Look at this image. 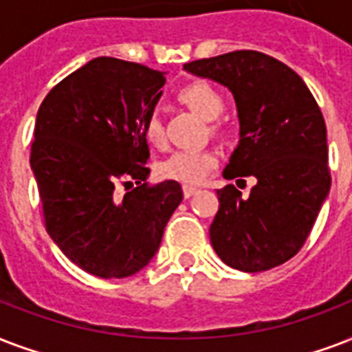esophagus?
I'll use <instances>...</instances> for the list:
<instances>
[{"label": "esophagus", "instance_id": "obj_1", "mask_svg": "<svg viewBox=\"0 0 352 352\" xmlns=\"http://www.w3.org/2000/svg\"><path fill=\"white\" fill-rule=\"evenodd\" d=\"M197 192V188L195 186H190V184H182V194H184V197H192V195Z\"/></svg>", "mask_w": 352, "mask_h": 352}]
</instances>
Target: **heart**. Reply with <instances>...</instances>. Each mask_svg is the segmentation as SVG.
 I'll return each mask as SVG.
<instances>
[{"label":"heart","instance_id":"obj_1","mask_svg":"<svg viewBox=\"0 0 352 352\" xmlns=\"http://www.w3.org/2000/svg\"><path fill=\"white\" fill-rule=\"evenodd\" d=\"M177 99L205 120H216L225 109L223 96L206 80H195V82L182 87L177 92ZM142 131L151 146L164 144V125L157 114H149L146 118ZM212 131L219 133V127L214 125ZM216 160H218L216 153L208 151V149H201V151H184L182 149V151L171 153L170 157L158 164V175L170 179V181L195 184L205 179L206 173L216 166Z\"/></svg>","mask_w":352,"mask_h":352}]
</instances>
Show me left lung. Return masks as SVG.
Returning <instances> with one entry per match:
<instances>
[{"label":"left lung","instance_id":"8db88e82","mask_svg":"<svg viewBox=\"0 0 352 352\" xmlns=\"http://www.w3.org/2000/svg\"><path fill=\"white\" fill-rule=\"evenodd\" d=\"M184 69L232 92L240 144L223 177L256 179L245 199L234 184L218 190L212 248L240 272L277 267L305 245L331 190L323 114L305 80L260 51L201 58Z\"/></svg>","mask_w":352,"mask_h":352}]
</instances>
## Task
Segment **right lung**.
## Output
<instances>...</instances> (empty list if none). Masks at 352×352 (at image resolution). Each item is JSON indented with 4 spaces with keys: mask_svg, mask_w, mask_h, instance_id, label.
Returning a JSON list of instances; mask_svg holds the SVG:
<instances>
[{
    "mask_svg": "<svg viewBox=\"0 0 352 352\" xmlns=\"http://www.w3.org/2000/svg\"><path fill=\"white\" fill-rule=\"evenodd\" d=\"M164 82L158 69L98 57L51 88L36 114L31 170L45 230L96 277H131L146 267L181 205L177 181L146 182L142 129ZM118 184L131 192L122 198Z\"/></svg>",
    "mask_w": 352,
    "mask_h": 352,
    "instance_id": "add662e5",
    "label": "right lung"
}]
</instances>
